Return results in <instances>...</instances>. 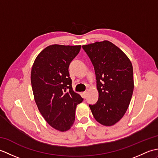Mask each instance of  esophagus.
I'll return each instance as SVG.
<instances>
[{"instance_id":"esophagus-1","label":"esophagus","mask_w":158,"mask_h":158,"mask_svg":"<svg viewBox=\"0 0 158 158\" xmlns=\"http://www.w3.org/2000/svg\"><path fill=\"white\" fill-rule=\"evenodd\" d=\"M82 94H83V97H84V98H85V97H86V95H87V92H83Z\"/></svg>"}]
</instances>
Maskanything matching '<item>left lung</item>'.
I'll return each mask as SVG.
<instances>
[{
    "label": "left lung",
    "mask_w": 158,
    "mask_h": 158,
    "mask_svg": "<svg viewBox=\"0 0 158 158\" xmlns=\"http://www.w3.org/2000/svg\"><path fill=\"white\" fill-rule=\"evenodd\" d=\"M94 67L98 100L89 106L105 126L115 124L128 108L134 90L132 64L124 52L109 41L82 46Z\"/></svg>",
    "instance_id": "1"
}]
</instances>
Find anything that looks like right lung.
Listing matches in <instances>:
<instances>
[{
    "mask_svg": "<svg viewBox=\"0 0 158 158\" xmlns=\"http://www.w3.org/2000/svg\"><path fill=\"white\" fill-rule=\"evenodd\" d=\"M81 45H52L36 56L31 70V84L39 112L49 126L65 132L73 125L77 105L83 101L73 91L69 72L70 62Z\"/></svg>",
    "mask_w": 158,
    "mask_h": 158,
    "instance_id": "add662e5",
    "label": "right lung"
}]
</instances>
